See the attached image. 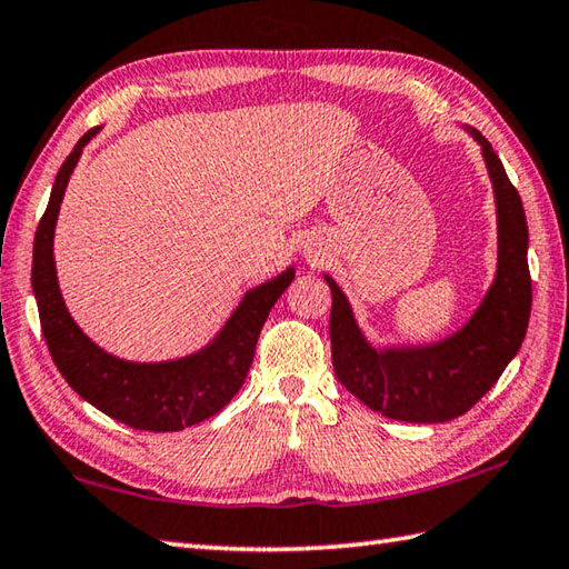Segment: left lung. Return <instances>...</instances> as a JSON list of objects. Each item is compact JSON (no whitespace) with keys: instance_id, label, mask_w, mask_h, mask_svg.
<instances>
[{"instance_id":"obj_1","label":"left lung","mask_w":569,"mask_h":569,"mask_svg":"<svg viewBox=\"0 0 569 569\" xmlns=\"http://www.w3.org/2000/svg\"><path fill=\"white\" fill-rule=\"evenodd\" d=\"M481 147L496 203V274L479 307L457 331L420 346H373L356 321L349 297L331 274V361L341 386L390 420L435 425L471 410L526 339L530 319L528 223L520 196L479 130L463 127Z\"/></svg>"}]
</instances>
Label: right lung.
Instances as JSON below:
<instances>
[{
	"label": "right lung",
	"instance_id": "right-lung-1",
	"mask_svg": "<svg viewBox=\"0 0 569 569\" xmlns=\"http://www.w3.org/2000/svg\"><path fill=\"white\" fill-rule=\"evenodd\" d=\"M98 132L100 127L80 137L73 152L58 169L49 206L33 238L31 287L41 331L56 368L92 408L134 430L179 432L223 410L242 388L262 323L274 301L295 280V268L248 289L213 339L189 356L144 363L127 361L100 349L68 311L53 258V236L63 193L86 144Z\"/></svg>",
	"mask_w": 569,
	"mask_h": 569
}]
</instances>
